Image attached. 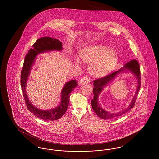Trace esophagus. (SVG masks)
<instances>
[{"mask_svg":"<svg viewBox=\"0 0 159 159\" xmlns=\"http://www.w3.org/2000/svg\"><path fill=\"white\" fill-rule=\"evenodd\" d=\"M90 82V78L86 76V77H83V78H82L80 80V83L82 84L83 83H88Z\"/></svg>","mask_w":159,"mask_h":159,"instance_id":"1","label":"esophagus"}]
</instances>
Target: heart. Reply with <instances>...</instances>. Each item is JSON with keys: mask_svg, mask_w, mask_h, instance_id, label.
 I'll list each match as a JSON object with an SVG mask.
<instances>
[{"mask_svg": "<svg viewBox=\"0 0 159 159\" xmlns=\"http://www.w3.org/2000/svg\"><path fill=\"white\" fill-rule=\"evenodd\" d=\"M81 60L91 64L89 72L92 76L99 77L104 76L116 66L118 61L117 53L108 49L104 46L91 45L82 49L79 52Z\"/></svg>", "mask_w": 159, "mask_h": 159, "instance_id": "heart-1", "label": "heart"}]
</instances>
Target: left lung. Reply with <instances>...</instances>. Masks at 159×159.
<instances>
[{"label": "left lung", "mask_w": 159, "mask_h": 159, "mask_svg": "<svg viewBox=\"0 0 159 159\" xmlns=\"http://www.w3.org/2000/svg\"><path fill=\"white\" fill-rule=\"evenodd\" d=\"M126 70L130 71L136 77V79L137 80V88L136 94L129 105V107L125 110L118 113H110L109 112H107L104 110L98 104V95L108 83H109L112 81L119 74L124 72ZM141 71H140L139 63L136 60L134 59L130 61L126 64H125V66L119 70L114 71L113 73L109 74L104 77L95 80L93 81L94 88L93 89V93L94 94V96L91 101L92 108L95 111V113L97 114V115L99 117L105 120L113 119L116 117L121 116L124 114L127 113L135 106V103L137 98V95L141 88Z\"/></svg>", "instance_id": "8db88e82"}]
</instances>
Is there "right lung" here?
I'll return each mask as SVG.
<instances>
[{
  "mask_svg": "<svg viewBox=\"0 0 159 159\" xmlns=\"http://www.w3.org/2000/svg\"><path fill=\"white\" fill-rule=\"evenodd\" d=\"M62 49V42L57 39L50 37L40 38L33 45L32 48H31L26 55L24 61L21 73V85L23 97L28 110L34 115L43 120L51 121L56 120L63 116L68 108L71 92L77 86V81L76 80H72L66 83L61 91V99L60 105L53 109L48 110L38 109L31 103L26 93V84L30 73L31 67L35 61V58L38 53L54 50L61 51Z\"/></svg>",
  "mask_w": 159,
  "mask_h": 159,
  "instance_id": "right-lung-1",
  "label": "right lung"
}]
</instances>
